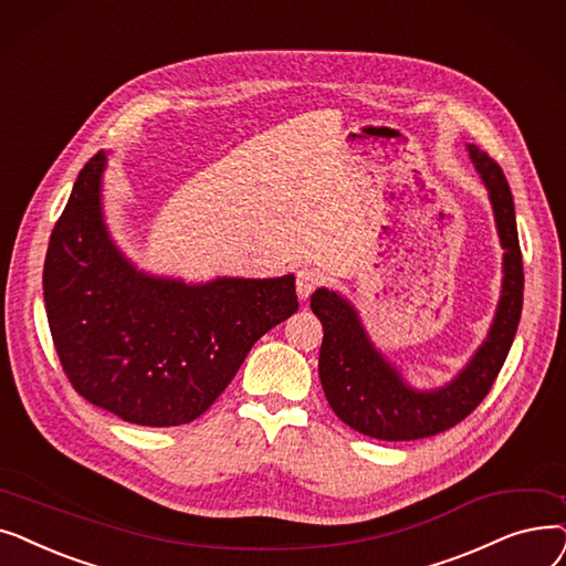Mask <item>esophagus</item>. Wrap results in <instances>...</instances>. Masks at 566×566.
I'll list each match as a JSON object with an SVG mask.
<instances>
[{
  "instance_id": "obj_1",
  "label": "esophagus",
  "mask_w": 566,
  "mask_h": 566,
  "mask_svg": "<svg viewBox=\"0 0 566 566\" xmlns=\"http://www.w3.org/2000/svg\"><path fill=\"white\" fill-rule=\"evenodd\" d=\"M322 283V272L317 266H302L297 272V294L300 300H306L308 294Z\"/></svg>"
}]
</instances>
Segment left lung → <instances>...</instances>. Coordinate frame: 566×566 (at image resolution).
<instances>
[{
	"label": "left lung",
	"mask_w": 566,
	"mask_h": 566,
	"mask_svg": "<svg viewBox=\"0 0 566 566\" xmlns=\"http://www.w3.org/2000/svg\"><path fill=\"white\" fill-rule=\"evenodd\" d=\"M470 160L489 191L502 255V290L491 329L453 380L436 389L412 387L370 340L357 308L336 290L317 287L311 308L319 317V382L332 410L359 433L387 440H421L463 421L491 391L514 343L523 311V258L516 211L495 160L468 145Z\"/></svg>",
	"instance_id": "obj_1"
}]
</instances>
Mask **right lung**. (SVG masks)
<instances>
[{
	"instance_id": "add662e5",
	"label": "right lung",
	"mask_w": 566,
	"mask_h": 566,
	"mask_svg": "<svg viewBox=\"0 0 566 566\" xmlns=\"http://www.w3.org/2000/svg\"><path fill=\"white\" fill-rule=\"evenodd\" d=\"M107 154L80 170L50 234L43 300L75 391L138 426L198 419L300 302L294 276L186 283L133 264L103 213Z\"/></svg>"
}]
</instances>
